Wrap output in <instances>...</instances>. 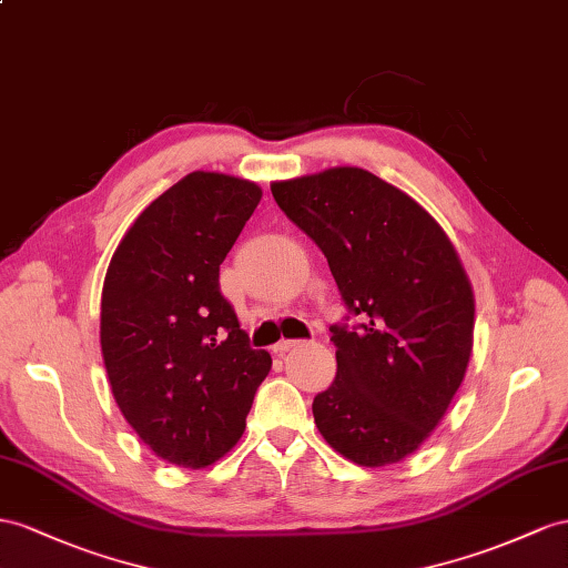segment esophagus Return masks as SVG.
Masks as SVG:
<instances>
[{"instance_id":"1","label":"esophagus","mask_w":568,"mask_h":568,"mask_svg":"<svg viewBox=\"0 0 568 568\" xmlns=\"http://www.w3.org/2000/svg\"><path fill=\"white\" fill-rule=\"evenodd\" d=\"M297 345H300V341H281V343L273 345V353H275V355H285V353H290V351H293V347H297Z\"/></svg>"}]
</instances>
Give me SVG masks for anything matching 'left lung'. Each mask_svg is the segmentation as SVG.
<instances>
[{
	"instance_id": "left-lung-1",
	"label": "left lung",
	"mask_w": 568,
	"mask_h": 568,
	"mask_svg": "<svg viewBox=\"0 0 568 568\" xmlns=\"http://www.w3.org/2000/svg\"><path fill=\"white\" fill-rule=\"evenodd\" d=\"M324 252L357 331L333 326L336 382L312 403L326 444L365 468L398 463L439 427L473 355L475 295L444 227L362 168L271 182Z\"/></svg>"
}]
</instances>
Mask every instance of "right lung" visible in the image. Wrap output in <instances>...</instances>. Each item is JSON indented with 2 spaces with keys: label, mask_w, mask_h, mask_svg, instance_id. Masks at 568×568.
<instances>
[{
  "label": "right lung",
  "mask_w": 568,
  "mask_h": 568,
  "mask_svg": "<svg viewBox=\"0 0 568 568\" xmlns=\"http://www.w3.org/2000/svg\"><path fill=\"white\" fill-rule=\"evenodd\" d=\"M261 194L235 174L189 172L143 209L105 273L100 347L114 403L180 468H209L240 442L271 372L217 283Z\"/></svg>",
  "instance_id": "right-lung-1"
}]
</instances>
